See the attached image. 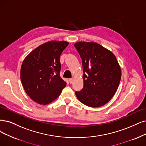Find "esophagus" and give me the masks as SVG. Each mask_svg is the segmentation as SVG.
Returning <instances> with one entry per match:
<instances>
[{"mask_svg": "<svg viewBox=\"0 0 146 146\" xmlns=\"http://www.w3.org/2000/svg\"><path fill=\"white\" fill-rule=\"evenodd\" d=\"M68 80H69L70 84H72L73 82V78H70V79H68Z\"/></svg>", "mask_w": 146, "mask_h": 146, "instance_id": "obj_1", "label": "esophagus"}]
</instances>
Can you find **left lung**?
<instances>
[{
	"instance_id": "8db88e82",
	"label": "left lung",
	"mask_w": 146,
	"mask_h": 146,
	"mask_svg": "<svg viewBox=\"0 0 146 146\" xmlns=\"http://www.w3.org/2000/svg\"><path fill=\"white\" fill-rule=\"evenodd\" d=\"M74 47L82 59L84 72V87L75 94L88 106L105 105L115 94L120 82L121 68L116 57L94 42H78Z\"/></svg>"
}]
</instances>
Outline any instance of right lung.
Here are the masks:
<instances>
[{
    "label": "right lung",
    "mask_w": 146,
    "mask_h": 146,
    "mask_svg": "<svg viewBox=\"0 0 146 146\" xmlns=\"http://www.w3.org/2000/svg\"><path fill=\"white\" fill-rule=\"evenodd\" d=\"M68 44L64 41L47 42L24 59L20 70L21 84L26 94L38 104L51 103L66 86L60 76V56Z\"/></svg>",
    "instance_id": "add662e5"
}]
</instances>
